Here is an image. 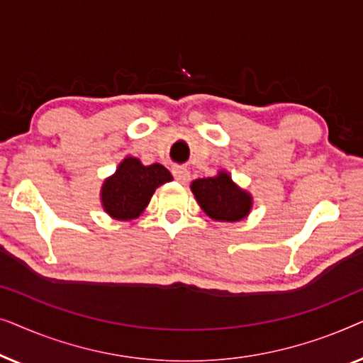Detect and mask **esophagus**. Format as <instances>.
<instances>
[{
	"label": "esophagus",
	"mask_w": 363,
	"mask_h": 363,
	"mask_svg": "<svg viewBox=\"0 0 363 363\" xmlns=\"http://www.w3.org/2000/svg\"><path fill=\"white\" fill-rule=\"evenodd\" d=\"M173 177H175L180 183H186L190 180V172H188L185 167H175L173 168Z\"/></svg>",
	"instance_id": "obj_1"
}]
</instances>
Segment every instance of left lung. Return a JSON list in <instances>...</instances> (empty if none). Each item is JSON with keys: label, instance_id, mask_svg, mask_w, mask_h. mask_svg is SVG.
<instances>
[{"label": "left lung", "instance_id": "8db88e82", "mask_svg": "<svg viewBox=\"0 0 363 363\" xmlns=\"http://www.w3.org/2000/svg\"><path fill=\"white\" fill-rule=\"evenodd\" d=\"M191 193L206 216L221 223L241 221L252 210V195L241 188L226 170L191 182Z\"/></svg>", "mask_w": 363, "mask_h": 363}]
</instances>
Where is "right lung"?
Listing matches in <instances>:
<instances>
[{
  "mask_svg": "<svg viewBox=\"0 0 363 363\" xmlns=\"http://www.w3.org/2000/svg\"><path fill=\"white\" fill-rule=\"evenodd\" d=\"M172 180V173L160 163L143 165L140 158L125 157L104 180L101 205L112 220H135L145 211L157 188Z\"/></svg>",
  "mask_w": 363,
  "mask_h": 363,
  "instance_id": "obj_1",
  "label": "right lung"
}]
</instances>
